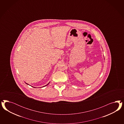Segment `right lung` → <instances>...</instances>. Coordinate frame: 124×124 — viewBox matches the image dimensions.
<instances>
[{
	"label": "right lung",
	"mask_w": 124,
	"mask_h": 124,
	"mask_svg": "<svg viewBox=\"0 0 124 124\" xmlns=\"http://www.w3.org/2000/svg\"><path fill=\"white\" fill-rule=\"evenodd\" d=\"M49 83H48V84H47V85H48V84H49ZM26 84H27V83H26ZM27 84V85H28V84ZM46 85H45V86H46ZM34 88H35V87H34Z\"/></svg>",
	"instance_id": "add662e5"
}]
</instances>
